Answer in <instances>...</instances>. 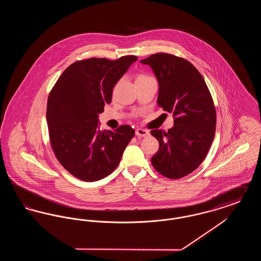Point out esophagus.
<instances>
[{"mask_svg":"<svg viewBox=\"0 0 261 261\" xmlns=\"http://www.w3.org/2000/svg\"><path fill=\"white\" fill-rule=\"evenodd\" d=\"M136 135L139 137H147L149 136V132L146 129L138 128V129H136Z\"/></svg>","mask_w":261,"mask_h":261,"instance_id":"1","label":"esophagus"}]
</instances>
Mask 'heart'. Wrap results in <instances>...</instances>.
Here are the masks:
<instances>
[{
	"mask_svg": "<svg viewBox=\"0 0 261 261\" xmlns=\"http://www.w3.org/2000/svg\"><path fill=\"white\" fill-rule=\"evenodd\" d=\"M146 77H148V76H146V75H139L137 79H142V78H146Z\"/></svg>",
	"mask_w": 261,
	"mask_h": 261,
	"instance_id": "heart-1",
	"label": "heart"
}]
</instances>
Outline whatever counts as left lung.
I'll list each match as a JSON object with an SVG mask.
<instances>
[{
    "mask_svg": "<svg viewBox=\"0 0 261 261\" xmlns=\"http://www.w3.org/2000/svg\"><path fill=\"white\" fill-rule=\"evenodd\" d=\"M141 62L158 79L159 107L174 116L167 132L150 131L160 143L151 164L167 178H182L199 167L214 138L216 113L210 90L199 70L182 58L160 53Z\"/></svg>",
    "mask_w": 261,
    "mask_h": 261,
    "instance_id": "8db88e82",
    "label": "left lung"
}]
</instances>
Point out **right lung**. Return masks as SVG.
Returning a JSON list of instances; mask_svg holds the SVG:
<instances>
[{
	"label": "right lung",
	"instance_id": "1",
	"mask_svg": "<svg viewBox=\"0 0 261 261\" xmlns=\"http://www.w3.org/2000/svg\"><path fill=\"white\" fill-rule=\"evenodd\" d=\"M138 58L88 59L69 65L50 91L47 122L50 145L62 166L76 178L94 182L117 167L135 135L128 125L100 130L99 114L112 90Z\"/></svg>",
	"mask_w": 261,
	"mask_h": 261
}]
</instances>
